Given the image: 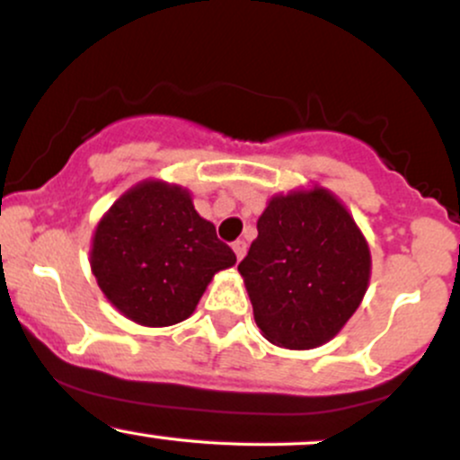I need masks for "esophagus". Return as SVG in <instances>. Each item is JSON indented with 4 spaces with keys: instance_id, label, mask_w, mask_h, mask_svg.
Instances as JSON below:
<instances>
[{
    "instance_id": "1",
    "label": "esophagus",
    "mask_w": 460,
    "mask_h": 460,
    "mask_svg": "<svg viewBox=\"0 0 460 460\" xmlns=\"http://www.w3.org/2000/svg\"><path fill=\"white\" fill-rule=\"evenodd\" d=\"M246 248H248V244L244 240H237V242H234V252H235V257H237V261L242 260V257L246 255Z\"/></svg>"
}]
</instances>
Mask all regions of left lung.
I'll use <instances>...</instances> for the list:
<instances>
[{"label":"left lung","mask_w":460,"mask_h":460,"mask_svg":"<svg viewBox=\"0 0 460 460\" xmlns=\"http://www.w3.org/2000/svg\"><path fill=\"white\" fill-rule=\"evenodd\" d=\"M237 272L268 341L311 350L331 341L367 292L372 252L337 194L320 183L268 199Z\"/></svg>","instance_id":"left-lung-1"}]
</instances>
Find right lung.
<instances>
[{
  "label": "right lung",
  "instance_id": "1",
  "mask_svg": "<svg viewBox=\"0 0 460 460\" xmlns=\"http://www.w3.org/2000/svg\"><path fill=\"white\" fill-rule=\"evenodd\" d=\"M235 266V252L192 203V192L164 179H142L99 218L91 270L110 305L149 329L188 320L214 274Z\"/></svg>",
  "mask_w": 460,
  "mask_h": 460
}]
</instances>
